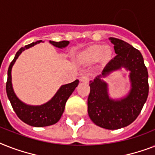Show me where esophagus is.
Returning <instances> with one entry per match:
<instances>
[{"label":"esophagus","instance_id":"esophagus-1","mask_svg":"<svg viewBox=\"0 0 155 155\" xmlns=\"http://www.w3.org/2000/svg\"><path fill=\"white\" fill-rule=\"evenodd\" d=\"M80 81L81 82H84V83H88L89 80H90V78L87 76V75H82L81 77H80Z\"/></svg>","mask_w":155,"mask_h":155}]
</instances>
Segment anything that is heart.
Segmentation results:
<instances>
[{"mask_svg": "<svg viewBox=\"0 0 155 155\" xmlns=\"http://www.w3.org/2000/svg\"><path fill=\"white\" fill-rule=\"evenodd\" d=\"M110 52L109 49H104L102 45H92L87 48L84 52H82L80 56V61L84 63H94L96 62L103 56V58L107 59L110 56Z\"/></svg>", "mask_w": 155, "mask_h": 155, "instance_id": "1", "label": "heart"}]
</instances>
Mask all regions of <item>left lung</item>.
I'll list each match as a JSON object with an SVG mask.
<instances>
[{"mask_svg":"<svg viewBox=\"0 0 155 155\" xmlns=\"http://www.w3.org/2000/svg\"><path fill=\"white\" fill-rule=\"evenodd\" d=\"M116 56L105 67L101 75L90 82L87 112L95 125L108 130L125 127L136 119L147 101L149 84L148 71L140 51L119 39L110 37ZM122 66L131 71L132 89L127 97L113 101L108 96L107 84L101 80Z\"/></svg>","mask_w":155,"mask_h":155,"instance_id":"obj_1","label":"left lung"}]
</instances>
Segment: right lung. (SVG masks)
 <instances>
[{
  "label": "right lung",
  "mask_w": 155,
  "mask_h": 155,
  "mask_svg": "<svg viewBox=\"0 0 155 155\" xmlns=\"http://www.w3.org/2000/svg\"><path fill=\"white\" fill-rule=\"evenodd\" d=\"M41 42V41H38L20 48V50L16 52L14 59L12 60L9 67H8V79H7V82H6L7 95H8L11 105L16 112V115L24 123H27L30 126H32V127H36L53 125L60 120L61 115L64 110L65 104H66L67 100L79 84V80H76L71 84L63 85L50 101H48L45 104H43L41 106L26 105L16 97L12 86L11 71H12V65L14 64L16 60L24 50L29 48L32 47L36 44ZM49 42H50V44L54 45L55 47L60 48L66 47L67 45L69 44L68 41H60V42L50 41Z\"/></svg>",
  "instance_id": "1"
}]
</instances>
